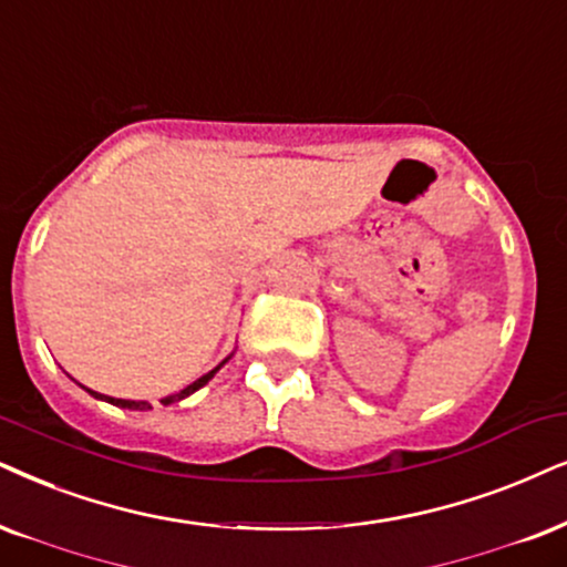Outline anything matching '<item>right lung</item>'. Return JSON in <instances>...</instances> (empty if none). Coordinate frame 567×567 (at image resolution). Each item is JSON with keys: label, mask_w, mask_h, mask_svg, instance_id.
Segmentation results:
<instances>
[{"label": "right lung", "mask_w": 567, "mask_h": 567, "mask_svg": "<svg viewBox=\"0 0 567 567\" xmlns=\"http://www.w3.org/2000/svg\"><path fill=\"white\" fill-rule=\"evenodd\" d=\"M217 369H219V367H217ZM217 369L209 371V374H204V377H200V379H196V382L185 386V390L177 392V395L162 398L159 403H162V405H169V403H177V400H183V398L193 395V392L200 390V386H204L206 382H209V379H212L214 374H217ZM89 392H91V390H89ZM93 395H96V398H102V395H99V392H93ZM104 400H106V403H112V405H120V408H133V411H146V408H152V405L146 403V400H141V403H138V400H120V398H104Z\"/></svg>", "instance_id": "obj_1"}]
</instances>
